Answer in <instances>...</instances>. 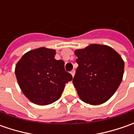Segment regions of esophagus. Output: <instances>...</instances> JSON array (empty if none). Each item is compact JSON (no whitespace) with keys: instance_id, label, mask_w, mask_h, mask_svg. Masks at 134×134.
<instances>
[{"instance_id":"34e87169","label":"esophagus","mask_w":134,"mask_h":134,"mask_svg":"<svg viewBox=\"0 0 134 134\" xmlns=\"http://www.w3.org/2000/svg\"><path fill=\"white\" fill-rule=\"evenodd\" d=\"M71 75H72V77H74V76H75V70H72V71H71Z\"/></svg>"}]
</instances>
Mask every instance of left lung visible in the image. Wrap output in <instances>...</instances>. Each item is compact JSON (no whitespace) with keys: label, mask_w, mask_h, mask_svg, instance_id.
Returning a JSON list of instances; mask_svg holds the SVG:
<instances>
[{"label":"left lung","mask_w":134,"mask_h":134,"mask_svg":"<svg viewBox=\"0 0 134 134\" xmlns=\"http://www.w3.org/2000/svg\"><path fill=\"white\" fill-rule=\"evenodd\" d=\"M78 67L72 83L80 98L98 105L109 100L121 83L125 63L115 50L92 44L75 51Z\"/></svg>","instance_id":"left-lung-1"}]
</instances>
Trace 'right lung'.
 I'll return each mask as SVG.
<instances>
[{
  "label": "right lung",
  "instance_id": "1",
  "mask_svg": "<svg viewBox=\"0 0 134 134\" xmlns=\"http://www.w3.org/2000/svg\"><path fill=\"white\" fill-rule=\"evenodd\" d=\"M56 51L39 48L24 55L15 65V73L21 90L29 100L48 105L60 98L66 83L72 80L65 71V63L54 58Z\"/></svg>",
  "mask_w": 134,
  "mask_h": 134
}]
</instances>
